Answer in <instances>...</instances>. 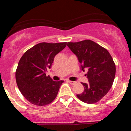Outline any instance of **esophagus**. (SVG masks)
<instances>
[{
  "mask_svg": "<svg viewBox=\"0 0 131 131\" xmlns=\"http://www.w3.org/2000/svg\"><path fill=\"white\" fill-rule=\"evenodd\" d=\"M68 82H69V83L71 85H74L76 83V82H75V81H68Z\"/></svg>",
  "mask_w": 131,
  "mask_h": 131,
  "instance_id": "1",
  "label": "esophagus"
}]
</instances>
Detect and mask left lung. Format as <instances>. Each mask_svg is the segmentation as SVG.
<instances>
[{
  "label": "left lung",
  "mask_w": 131,
  "mask_h": 131,
  "mask_svg": "<svg viewBox=\"0 0 131 131\" xmlns=\"http://www.w3.org/2000/svg\"><path fill=\"white\" fill-rule=\"evenodd\" d=\"M67 46L76 55L81 69L88 70L85 74L88 84L83 83L84 90L77 97L84 103H97L108 92L116 73V66L108 51L91 40L68 42Z\"/></svg>",
  "instance_id": "1"
}]
</instances>
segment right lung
Instances as JSON below:
<instances>
[{
    "instance_id": "add662e5",
    "label": "right lung",
    "mask_w": 131,
    "mask_h": 131,
    "mask_svg": "<svg viewBox=\"0 0 131 131\" xmlns=\"http://www.w3.org/2000/svg\"><path fill=\"white\" fill-rule=\"evenodd\" d=\"M67 46V42L37 43L19 60L15 73L19 91L27 100L37 106H45L56 98L63 81H54L46 72L54 57Z\"/></svg>"
}]
</instances>
